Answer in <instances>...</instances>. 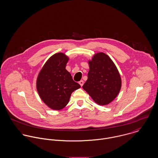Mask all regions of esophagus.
<instances>
[{
  "mask_svg": "<svg viewBox=\"0 0 158 158\" xmlns=\"http://www.w3.org/2000/svg\"><path fill=\"white\" fill-rule=\"evenodd\" d=\"M79 84L80 85V86L82 87V86L83 85V84H84V81H83V80H81V81H79Z\"/></svg>",
  "mask_w": 158,
  "mask_h": 158,
  "instance_id": "esophagus-1",
  "label": "esophagus"
}]
</instances>
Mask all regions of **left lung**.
<instances>
[{
    "label": "left lung",
    "mask_w": 158,
    "mask_h": 158,
    "mask_svg": "<svg viewBox=\"0 0 158 158\" xmlns=\"http://www.w3.org/2000/svg\"><path fill=\"white\" fill-rule=\"evenodd\" d=\"M89 64L88 80L83 88L98 105H108L120 90L122 81L119 72L111 59L102 52L95 54Z\"/></svg>",
    "instance_id": "8db88e82"
}]
</instances>
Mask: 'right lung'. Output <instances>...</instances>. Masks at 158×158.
<instances>
[{
	"label": "right lung",
	"instance_id": "obj_1",
	"mask_svg": "<svg viewBox=\"0 0 158 158\" xmlns=\"http://www.w3.org/2000/svg\"><path fill=\"white\" fill-rule=\"evenodd\" d=\"M68 60V56L63 53L53 55L45 63L37 78L38 92L42 100L52 110L64 108L71 94L81 87L66 69Z\"/></svg>",
	"mask_w": 158,
	"mask_h": 158
}]
</instances>
